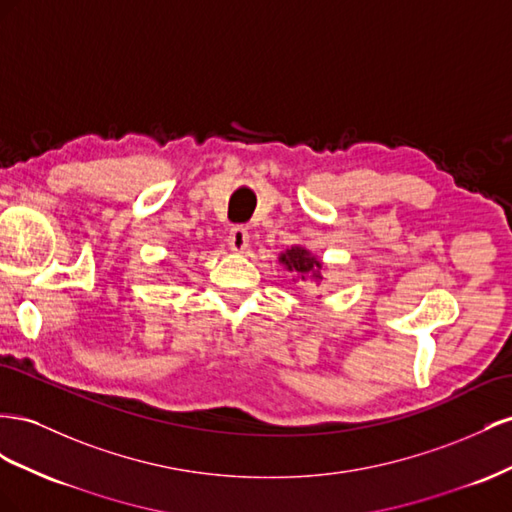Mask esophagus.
Wrapping results in <instances>:
<instances>
[{
  "instance_id": "obj_1",
  "label": "esophagus",
  "mask_w": 512,
  "mask_h": 512,
  "mask_svg": "<svg viewBox=\"0 0 512 512\" xmlns=\"http://www.w3.org/2000/svg\"><path fill=\"white\" fill-rule=\"evenodd\" d=\"M248 238H251V236H248V231L244 227H233L229 231V236H227L229 248L233 253H244L248 248Z\"/></svg>"
}]
</instances>
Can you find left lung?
I'll list each match as a JSON object with an SVG mask.
<instances>
[{
	"label": "left lung",
	"instance_id": "1",
	"mask_svg": "<svg viewBox=\"0 0 512 512\" xmlns=\"http://www.w3.org/2000/svg\"><path fill=\"white\" fill-rule=\"evenodd\" d=\"M279 261L289 272H296L302 281L309 279V276L315 281L321 279V268L324 266H321V261L311 251H306L304 246L287 248L285 253H281Z\"/></svg>",
	"mask_w": 512,
	"mask_h": 512
}]
</instances>
